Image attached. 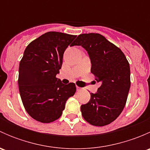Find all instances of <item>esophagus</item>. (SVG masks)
Listing matches in <instances>:
<instances>
[{"mask_svg": "<svg viewBox=\"0 0 150 150\" xmlns=\"http://www.w3.org/2000/svg\"><path fill=\"white\" fill-rule=\"evenodd\" d=\"M76 88H77V91H79L81 90V88H80L79 86H76Z\"/></svg>", "mask_w": 150, "mask_h": 150, "instance_id": "34e87169", "label": "esophagus"}]
</instances>
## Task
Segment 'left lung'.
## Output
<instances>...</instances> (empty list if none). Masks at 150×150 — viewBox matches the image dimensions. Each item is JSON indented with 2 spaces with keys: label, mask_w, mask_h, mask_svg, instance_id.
<instances>
[{
  "label": "left lung",
  "mask_w": 150,
  "mask_h": 150,
  "mask_svg": "<svg viewBox=\"0 0 150 150\" xmlns=\"http://www.w3.org/2000/svg\"><path fill=\"white\" fill-rule=\"evenodd\" d=\"M87 51L91 72L100 87L81 107L83 118L91 125L104 126L114 121L123 110L130 86V66L123 52L99 33L81 34L72 43Z\"/></svg>",
  "instance_id": "obj_1"
}]
</instances>
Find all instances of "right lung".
Instances as JSON below:
<instances>
[{
  "label": "right lung",
  "instance_id": "right-lung-1",
  "mask_svg": "<svg viewBox=\"0 0 150 150\" xmlns=\"http://www.w3.org/2000/svg\"><path fill=\"white\" fill-rule=\"evenodd\" d=\"M77 35L48 32L25 48L19 63V93L27 112L37 121L48 123L61 117L65 103L76 91L75 84H63L56 75L63 54Z\"/></svg>",
  "mask_w": 150,
  "mask_h": 150
}]
</instances>
